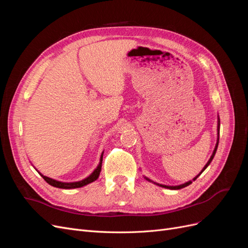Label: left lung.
Instances as JSON below:
<instances>
[{"label":"left lung","instance_id":"8db88e82","mask_svg":"<svg viewBox=\"0 0 248 248\" xmlns=\"http://www.w3.org/2000/svg\"><path fill=\"white\" fill-rule=\"evenodd\" d=\"M219 126H220V121H219V118H218V125H217V131H218V133H217V134H218V137H217V142H216L215 149H214V151H213V153H212L211 157H210L209 161L206 163V166L204 167V169L202 170V171L200 172V174H199L197 177H194V178H193V181H194V180H197V178L202 174V172L204 171V170L207 169V167L209 166L210 163H211V161H212V159H213V157H214V155H215V153H216L217 147H218V141H219ZM146 180H148V181H150V182H153V181H151V180L148 179V178H146ZM153 183H154V184H156V185H159V186H161V187H164V188H169V189H174V190H177V189H181V188H184V187H186V186L190 185V184L192 183V181H188V182H186V183L181 184V185H178V186H168V185H162V184H158V183H155V182H153Z\"/></svg>","mask_w":248,"mask_h":248}]
</instances>
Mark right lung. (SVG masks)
Segmentation results:
<instances>
[{
	"label": "right lung",
	"mask_w": 248,
	"mask_h": 248,
	"mask_svg": "<svg viewBox=\"0 0 248 248\" xmlns=\"http://www.w3.org/2000/svg\"><path fill=\"white\" fill-rule=\"evenodd\" d=\"M102 156H103V153L101 154V157H100V162L98 164V167H97L94 171L92 172L91 175H90L89 177H87L86 179L81 180V181H78V182H70V183H66V182H60V181H57V180H54L51 178H48L46 176H43L42 174H39L41 175V177L46 180V181L54 187H58V188H63V189H72V188H79V187H82L85 186L89 183H92L94 182L95 180L98 179L99 177V174L101 171V164H102Z\"/></svg>",
	"instance_id": "add662e5"
}]
</instances>
